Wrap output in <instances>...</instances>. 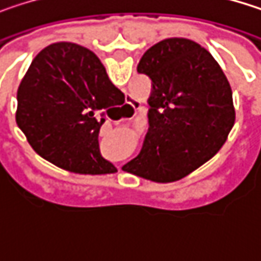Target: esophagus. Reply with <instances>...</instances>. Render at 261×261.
<instances>
[{"instance_id":"obj_1","label":"esophagus","mask_w":261,"mask_h":261,"mask_svg":"<svg viewBox=\"0 0 261 261\" xmlns=\"http://www.w3.org/2000/svg\"><path fill=\"white\" fill-rule=\"evenodd\" d=\"M133 106H134V104H133ZM134 107H136V106H134Z\"/></svg>"}]
</instances>
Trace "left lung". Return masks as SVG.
Returning <instances> with one entry per match:
<instances>
[{"instance_id":"obj_1","label":"left lung","mask_w":261,"mask_h":261,"mask_svg":"<svg viewBox=\"0 0 261 261\" xmlns=\"http://www.w3.org/2000/svg\"><path fill=\"white\" fill-rule=\"evenodd\" d=\"M137 72L152 81L149 128L140 154L122 169L151 181H177L225 143L236 121L230 83L205 48L184 37L152 45Z\"/></svg>"}]
</instances>
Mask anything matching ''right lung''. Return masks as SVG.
Instances as JSON below:
<instances>
[{"instance_id":"right-lung-1","label":"right lung","mask_w":261,"mask_h":261,"mask_svg":"<svg viewBox=\"0 0 261 261\" xmlns=\"http://www.w3.org/2000/svg\"><path fill=\"white\" fill-rule=\"evenodd\" d=\"M122 98L95 53L57 42L34 57L18 87L16 124L53 165L77 174H110L116 169L101 155L98 134L107 109Z\"/></svg>"}]
</instances>
